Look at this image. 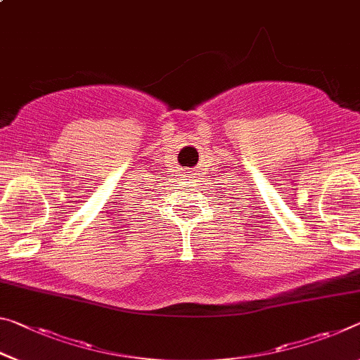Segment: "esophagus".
<instances>
[{
  "label": "esophagus",
  "mask_w": 360,
  "mask_h": 360,
  "mask_svg": "<svg viewBox=\"0 0 360 360\" xmlns=\"http://www.w3.org/2000/svg\"><path fill=\"white\" fill-rule=\"evenodd\" d=\"M184 176H186V174H184Z\"/></svg>",
  "instance_id": "1"
}]
</instances>
